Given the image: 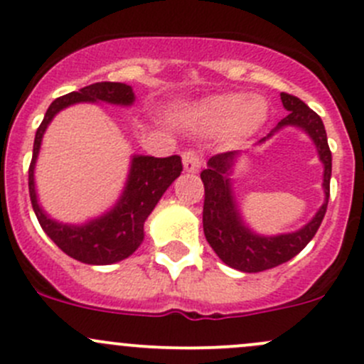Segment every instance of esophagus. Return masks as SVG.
<instances>
[{
    "instance_id": "esophagus-1",
    "label": "esophagus",
    "mask_w": 364,
    "mask_h": 364,
    "mask_svg": "<svg viewBox=\"0 0 364 364\" xmlns=\"http://www.w3.org/2000/svg\"><path fill=\"white\" fill-rule=\"evenodd\" d=\"M200 164H203V156L199 151L188 149L183 153V165H185L186 172H197L200 168Z\"/></svg>"
}]
</instances>
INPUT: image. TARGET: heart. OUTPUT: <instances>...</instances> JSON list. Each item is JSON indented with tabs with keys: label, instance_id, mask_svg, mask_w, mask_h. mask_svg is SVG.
Returning <instances> with one entry per match:
<instances>
[{
	"label": "heart",
	"instance_id": "heart-1",
	"mask_svg": "<svg viewBox=\"0 0 364 364\" xmlns=\"http://www.w3.org/2000/svg\"><path fill=\"white\" fill-rule=\"evenodd\" d=\"M197 114L204 127L211 130L227 127L229 137L241 141L262 127L267 117V104L264 98L243 93L216 95L204 100Z\"/></svg>",
	"mask_w": 364,
	"mask_h": 364
}]
</instances>
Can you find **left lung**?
<instances>
[{
    "label": "left lung",
    "instance_id": "8db88e82",
    "mask_svg": "<svg viewBox=\"0 0 364 364\" xmlns=\"http://www.w3.org/2000/svg\"><path fill=\"white\" fill-rule=\"evenodd\" d=\"M280 97L282 104L289 114L267 137H271L274 132L284 127H297L310 135L311 141L317 146L321 161L324 164L322 186H324L326 200L317 215L303 229L291 234H280V236H259V234L252 232L241 220L232 196V188H230L229 174L232 172L230 168L240 153L227 151L211 156L208 161V168L200 172V179L204 183L203 225L205 240L227 266L245 271V273H259V271L271 269V267L280 266L296 257L315 236L326 215V209H328L331 151H329L324 123L317 112L311 111L294 95L282 93ZM267 137L260 139L259 142H264Z\"/></svg>",
    "mask_w": 364,
    "mask_h": 364
}]
</instances>
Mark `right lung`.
Listing matches in <instances>:
<instances>
[{
  "label": "right lung",
  "mask_w": 364,
  "mask_h": 364,
  "mask_svg": "<svg viewBox=\"0 0 364 364\" xmlns=\"http://www.w3.org/2000/svg\"><path fill=\"white\" fill-rule=\"evenodd\" d=\"M135 97L128 84L95 82L79 91L56 98L47 109L40 123L33 144V159L29 164V199L33 211L47 236L72 259L84 264L119 262L139 248L144 240V222L164 196L165 190L181 174L183 164L178 155L167 159L134 156L127 186L117 204L109 213L82 225H68L49 218L38 205L35 192V164L38 156L46 128L61 109L79 102H107L116 105H132Z\"/></svg>",
  "instance_id": "1"
}]
</instances>
